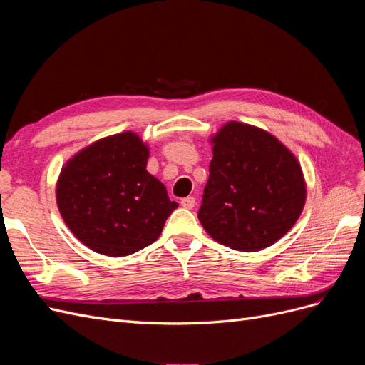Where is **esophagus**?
Masks as SVG:
<instances>
[{
    "label": "esophagus",
    "instance_id": "34e87169",
    "mask_svg": "<svg viewBox=\"0 0 365 365\" xmlns=\"http://www.w3.org/2000/svg\"><path fill=\"white\" fill-rule=\"evenodd\" d=\"M195 204H196V201L193 196H187V197H184V200H181V205L187 210H192L195 207Z\"/></svg>",
    "mask_w": 365,
    "mask_h": 365
}]
</instances>
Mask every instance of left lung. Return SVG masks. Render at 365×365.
<instances>
[{"mask_svg":"<svg viewBox=\"0 0 365 365\" xmlns=\"http://www.w3.org/2000/svg\"><path fill=\"white\" fill-rule=\"evenodd\" d=\"M213 158L197 217L216 242L237 251L271 247L306 202L300 163L269 132L228 121L210 138Z\"/></svg>","mask_w":365,"mask_h":365,"instance_id":"1","label":"left lung"}]
</instances>
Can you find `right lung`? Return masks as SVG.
Instances as JSON below:
<instances>
[{"label": "right lung", "mask_w": 365, "mask_h": 365, "mask_svg": "<svg viewBox=\"0 0 365 365\" xmlns=\"http://www.w3.org/2000/svg\"><path fill=\"white\" fill-rule=\"evenodd\" d=\"M149 148L121 132L79 150L61 170L56 201L63 222L90 250L123 257L155 242L178 207L146 170Z\"/></svg>", "instance_id": "1"}]
</instances>
